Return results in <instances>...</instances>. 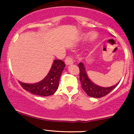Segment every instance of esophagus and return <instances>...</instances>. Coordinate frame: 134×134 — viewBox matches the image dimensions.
I'll use <instances>...</instances> for the list:
<instances>
[{"label":"esophagus","instance_id":"obj_1","mask_svg":"<svg viewBox=\"0 0 134 134\" xmlns=\"http://www.w3.org/2000/svg\"><path fill=\"white\" fill-rule=\"evenodd\" d=\"M65 63L66 65H69L73 64L74 63V59L72 58L67 57L66 58V59H65Z\"/></svg>","mask_w":134,"mask_h":134}]
</instances>
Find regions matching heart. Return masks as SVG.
Masks as SVG:
<instances>
[{"label": "heart", "instance_id": "heart-1", "mask_svg": "<svg viewBox=\"0 0 134 134\" xmlns=\"http://www.w3.org/2000/svg\"><path fill=\"white\" fill-rule=\"evenodd\" d=\"M83 37H87V35L86 34L83 35ZM97 34H96L94 32H92V33L90 34V36H89V40H90V41H92V42L96 40H97Z\"/></svg>", "mask_w": 134, "mask_h": 134}]
</instances>
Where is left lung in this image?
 Wrapping results in <instances>:
<instances>
[{
  "label": "left lung",
  "mask_w": 134,
  "mask_h": 134,
  "mask_svg": "<svg viewBox=\"0 0 134 134\" xmlns=\"http://www.w3.org/2000/svg\"><path fill=\"white\" fill-rule=\"evenodd\" d=\"M78 67L80 69V80L82 87L86 94L90 97H94V98H101L104 97L110 93L112 90H114L119 84V83H117L114 86L108 87L98 86L93 83L90 79L83 63H80L78 64Z\"/></svg>",
  "instance_id": "obj_1"
}]
</instances>
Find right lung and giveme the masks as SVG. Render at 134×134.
I'll use <instances>...</instances> for the list:
<instances>
[{"mask_svg":"<svg viewBox=\"0 0 134 134\" xmlns=\"http://www.w3.org/2000/svg\"><path fill=\"white\" fill-rule=\"evenodd\" d=\"M65 67L63 61L55 59L48 73L41 81L35 83H23L19 81V83L24 90L32 94L42 97L52 95L58 88L59 78Z\"/></svg>","mask_w":134,"mask_h":134,"instance_id":"1","label":"right lung"}]
</instances>
